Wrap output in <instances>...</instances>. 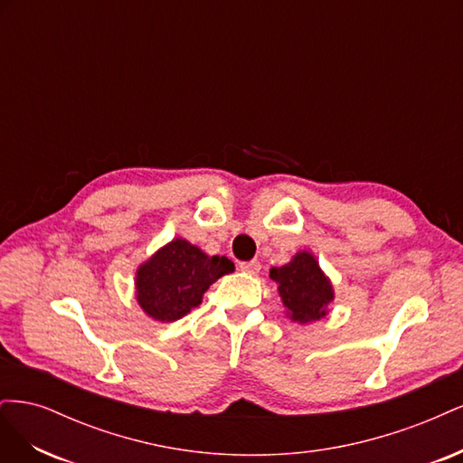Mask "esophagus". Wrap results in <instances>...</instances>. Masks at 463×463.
<instances>
[{
    "mask_svg": "<svg viewBox=\"0 0 463 463\" xmlns=\"http://www.w3.org/2000/svg\"><path fill=\"white\" fill-rule=\"evenodd\" d=\"M240 269L247 274H259L260 272V262L259 260H245V262H240Z\"/></svg>",
    "mask_w": 463,
    "mask_h": 463,
    "instance_id": "34e87169",
    "label": "esophagus"
}]
</instances>
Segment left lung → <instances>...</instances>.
<instances>
[{
    "instance_id": "8db88e82",
    "label": "left lung",
    "mask_w": 463,
    "mask_h": 463,
    "mask_svg": "<svg viewBox=\"0 0 463 463\" xmlns=\"http://www.w3.org/2000/svg\"><path fill=\"white\" fill-rule=\"evenodd\" d=\"M270 278L278 284L279 298L296 322L303 325L326 315L334 291L311 253H298L291 262L272 269Z\"/></svg>"
}]
</instances>
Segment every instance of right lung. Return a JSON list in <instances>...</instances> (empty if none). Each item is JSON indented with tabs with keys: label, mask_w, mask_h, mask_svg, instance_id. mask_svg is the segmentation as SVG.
Segmentation results:
<instances>
[{
	"label": "right lung",
	"mask_w": 463,
	"mask_h": 463,
	"mask_svg": "<svg viewBox=\"0 0 463 463\" xmlns=\"http://www.w3.org/2000/svg\"><path fill=\"white\" fill-rule=\"evenodd\" d=\"M233 269L228 257H208L185 240H174L138 269L137 301L152 318L177 320L201 303L210 284Z\"/></svg>",
	"instance_id": "obj_1"
}]
</instances>
